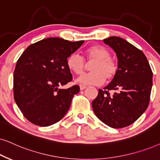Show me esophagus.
Returning a JSON list of instances; mask_svg holds the SVG:
<instances>
[{"mask_svg":"<svg viewBox=\"0 0 160 160\" xmlns=\"http://www.w3.org/2000/svg\"><path fill=\"white\" fill-rule=\"evenodd\" d=\"M80 90H84L85 88H86V86H84V85H82V84H80Z\"/></svg>","mask_w":160,"mask_h":160,"instance_id":"34e87169","label":"esophagus"}]
</instances>
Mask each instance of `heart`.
I'll return each instance as SVG.
<instances>
[{"label":"heart","instance_id":"heart-1","mask_svg":"<svg viewBox=\"0 0 160 160\" xmlns=\"http://www.w3.org/2000/svg\"><path fill=\"white\" fill-rule=\"evenodd\" d=\"M84 59L77 53H72L67 58L66 65L72 73L80 75L86 68L87 62H92L88 74L82 75L78 81L82 84L98 86L103 83L105 80H113L118 72V63L117 60L110 57V52L104 46H92L84 52Z\"/></svg>","mask_w":160,"mask_h":160}]
</instances>
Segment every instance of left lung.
I'll return each mask as SVG.
<instances>
[{"label":"left lung","instance_id":"8db88e82","mask_svg":"<svg viewBox=\"0 0 160 160\" xmlns=\"http://www.w3.org/2000/svg\"><path fill=\"white\" fill-rule=\"evenodd\" d=\"M103 42L116 52L117 75L92 102L95 115L108 126L121 128L134 122L148 106L153 72L144 53L128 41L112 36ZM109 90H116L112 95Z\"/></svg>","mask_w":160,"mask_h":160}]
</instances>
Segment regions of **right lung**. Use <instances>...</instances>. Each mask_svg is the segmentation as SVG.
<instances>
[{
    "label": "right lung",
    "instance_id": "1",
    "mask_svg": "<svg viewBox=\"0 0 160 160\" xmlns=\"http://www.w3.org/2000/svg\"><path fill=\"white\" fill-rule=\"evenodd\" d=\"M83 43L46 38L28 46L18 60L13 76L14 99L29 122L46 127L65 116L80 87H59L72 80L66 60Z\"/></svg>",
    "mask_w": 160,
    "mask_h": 160
}]
</instances>
